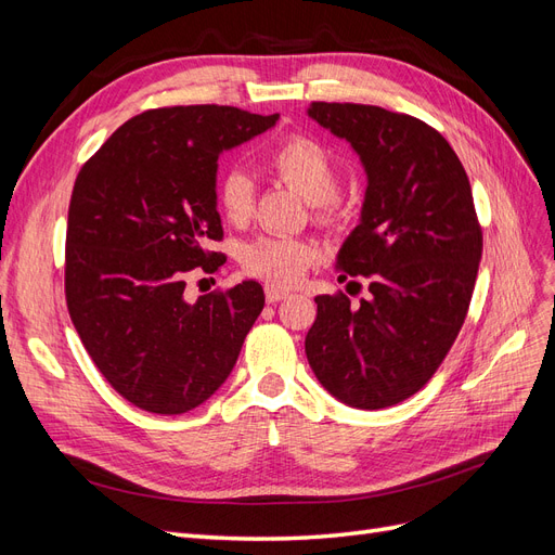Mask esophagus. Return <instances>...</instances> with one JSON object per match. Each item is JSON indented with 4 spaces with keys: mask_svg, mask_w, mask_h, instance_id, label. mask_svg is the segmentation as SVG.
Masks as SVG:
<instances>
[{
    "mask_svg": "<svg viewBox=\"0 0 555 555\" xmlns=\"http://www.w3.org/2000/svg\"><path fill=\"white\" fill-rule=\"evenodd\" d=\"M289 298V292L278 289V287H266V300L268 304H280V300Z\"/></svg>",
    "mask_w": 555,
    "mask_h": 555,
    "instance_id": "34e87169",
    "label": "esophagus"
}]
</instances>
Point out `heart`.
Wrapping results in <instances>:
<instances>
[{
  "mask_svg": "<svg viewBox=\"0 0 555 555\" xmlns=\"http://www.w3.org/2000/svg\"><path fill=\"white\" fill-rule=\"evenodd\" d=\"M266 166L280 182L314 206L319 222H333L335 196L340 190V169L322 143L308 137H292L268 155ZM217 201L231 224H243L255 208V184L247 173L233 169L220 180ZM312 261V245L292 238H259L243 251L245 271L273 287H294L304 280Z\"/></svg>",
  "mask_w": 555,
  "mask_h": 555,
  "instance_id": "heart-1",
  "label": "heart"
}]
</instances>
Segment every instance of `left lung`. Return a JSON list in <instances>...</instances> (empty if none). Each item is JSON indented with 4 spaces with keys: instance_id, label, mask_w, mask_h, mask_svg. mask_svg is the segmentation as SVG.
<instances>
[{
    "instance_id": "8db88e82",
    "label": "left lung",
    "mask_w": 555,
    "mask_h": 555,
    "mask_svg": "<svg viewBox=\"0 0 555 555\" xmlns=\"http://www.w3.org/2000/svg\"><path fill=\"white\" fill-rule=\"evenodd\" d=\"M308 115L359 155L367 188L359 227L343 243L340 282L367 278L357 308L317 296L306 354L324 389L357 410L414 396L465 322L481 259V227L461 159L405 113L312 102Z\"/></svg>"
}]
</instances>
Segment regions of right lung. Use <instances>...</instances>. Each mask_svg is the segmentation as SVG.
<instances>
[{
    "label": "right lung",
    "mask_w": 555,
    "mask_h": 555,
    "mask_svg": "<svg viewBox=\"0 0 555 555\" xmlns=\"http://www.w3.org/2000/svg\"><path fill=\"white\" fill-rule=\"evenodd\" d=\"M280 115L173 106L131 117L82 166L66 222L64 289L99 373L131 405L182 414L231 375L263 310L255 280L184 298L194 268L217 271V159Z\"/></svg>",
    "instance_id": "1"
}]
</instances>
